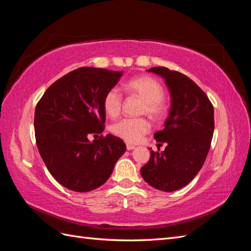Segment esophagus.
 <instances>
[{
    "label": "esophagus",
    "instance_id": "1",
    "mask_svg": "<svg viewBox=\"0 0 251 251\" xmlns=\"http://www.w3.org/2000/svg\"><path fill=\"white\" fill-rule=\"evenodd\" d=\"M136 147L134 146V144H131V143H126V150L127 151H131V150H134Z\"/></svg>",
    "mask_w": 251,
    "mask_h": 251
}]
</instances>
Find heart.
Wrapping results in <instances>:
<instances>
[{"mask_svg":"<svg viewBox=\"0 0 251 251\" xmlns=\"http://www.w3.org/2000/svg\"><path fill=\"white\" fill-rule=\"evenodd\" d=\"M126 89L138 95L144 100L142 113H147L151 118L157 119L162 116L164 107L162 100L164 90L156 79L150 76H138L128 80ZM123 105V95L119 89L112 88L103 98V109L109 117H117ZM151 128L149 121L144 118H124L114 124L111 127L112 133L127 142L136 143L141 140L142 136Z\"/></svg>","mask_w":251,"mask_h":251,"instance_id":"1","label":"heart"}]
</instances>
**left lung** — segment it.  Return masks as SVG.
I'll return each mask as SVG.
<instances>
[{
	"label": "left lung",
	"mask_w": 251,
	"mask_h": 251,
	"mask_svg": "<svg viewBox=\"0 0 251 251\" xmlns=\"http://www.w3.org/2000/svg\"><path fill=\"white\" fill-rule=\"evenodd\" d=\"M148 71L163 77L172 102L164 128L154 135L166 148L163 151H151L140 173L151 186L170 193L188 184L203 166L214 135V105L186 75L165 67Z\"/></svg>",
	"instance_id": "obj_1"
}]
</instances>
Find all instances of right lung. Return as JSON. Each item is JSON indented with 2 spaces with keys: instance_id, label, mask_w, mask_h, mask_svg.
<instances>
[{
  "instance_id": "obj_1",
  "label": "right lung",
  "mask_w": 251,
  "mask_h": 251,
  "mask_svg": "<svg viewBox=\"0 0 251 251\" xmlns=\"http://www.w3.org/2000/svg\"><path fill=\"white\" fill-rule=\"evenodd\" d=\"M123 71L81 67L64 75L47 89L34 113L36 146L48 171L58 183L86 193L101 186L126 147L103 131V98Z\"/></svg>"
}]
</instances>
